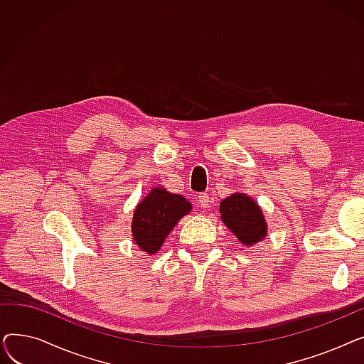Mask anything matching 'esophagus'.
Returning <instances> with one entry per match:
<instances>
[{
  "instance_id": "esophagus-1",
  "label": "esophagus",
  "mask_w": 364,
  "mask_h": 364,
  "mask_svg": "<svg viewBox=\"0 0 364 364\" xmlns=\"http://www.w3.org/2000/svg\"><path fill=\"white\" fill-rule=\"evenodd\" d=\"M198 203L200 208L206 209L209 206V203H211V198H209V195H206V193H202L198 196Z\"/></svg>"
}]
</instances>
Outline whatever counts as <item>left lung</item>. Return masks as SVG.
I'll list each match as a JSON object with an SVG mask.
<instances>
[{
	"instance_id": "left-lung-1",
	"label": "left lung",
	"mask_w": 364,
	"mask_h": 364,
	"mask_svg": "<svg viewBox=\"0 0 364 364\" xmlns=\"http://www.w3.org/2000/svg\"><path fill=\"white\" fill-rule=\"evenodd\" d=\"M220 217L243 246H252L267 236V221L261 206L245 193H233L220 202Z\"/></svg>"
}]
</instances>
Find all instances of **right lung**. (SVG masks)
<instances>
[{"label":"right lung","mask_w":364,"mask_h":364,"mask_svg":"<svg viewBox=\"0 0 364 364\" xmlns=\"http://www.w3.org/2000/svg\"><path fill=\"white\" fill-rule=\"evenodd\" d=\"M192 209V203L184 196L171 193L162 186L151 187L134 209L131 223L134 242L146 254H156L177 223Z\"/></svg>","instance_id":"add662e5"}]
</instances>
